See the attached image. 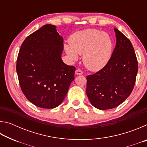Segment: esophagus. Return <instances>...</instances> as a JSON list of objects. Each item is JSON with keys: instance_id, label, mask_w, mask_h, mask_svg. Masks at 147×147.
Segmentation results:
<instances>
[{"instance_id": "obj_1", "label": "esophagus", "mask_w": 147, "mask_h": 147, "mask_svg": "<svg viewBox=\"0 0 147 147\" xmlns=\"http://www.w3.org/2000/svg\"><path fill=\"white\" fill-rule=\"evenodd\" d=\"M75 73L77 75H80V74H83V72L81 70V69H76V71H75Z\"/></svg>"}]
</instances>
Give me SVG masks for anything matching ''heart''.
Listing matches in <instances>:
<instances>
[{
	"mask_svg": "<svg viewBox=\"0 0 147 147\" xmlns=\"http://www.w3.org/2000/svg\"><path fill=\"white\" fill-rule=\"evenodd\" d=\"M112 48L109 35L94 28L75 32L69 39V44L64 45L66 53L74 61L78 59V54H82L84 65L91 71L100 70L108 63Z\"/></svg>",
	"mask_w": 147,
	"mask_h": 147,
	"instance_id": "b5f03b06",
	"label": "heart"
}]
</instances>
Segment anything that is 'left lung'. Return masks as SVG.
<instances>
[{
	"label": "left lung",
	"mask_w": 147,
	"mask_h": 147,
	"mask_svg": "<svg viewBox=\"0 0 147 147\" xmlns=\"http://www.w3.org/2000/svg\"><path fill=\"white\" fill-rule=\"evenodd\" d=\"M117 43L109 61L96 73L86 76V93L91 104L105 110L120 105L135 86L138 63L130 41L114 28Z\"/></svg>",
	"instance_id": "left-lung-1"
}]
</instances>
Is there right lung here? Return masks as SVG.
Masks as SVG:
<instances>
[{
  "label": "right lung",
  "instance_id": "add662e5",
  "mask_svg": "<svg viewBox=\"0 0 147 147\" xmlns=\"http://www.w3.org/2000/svg\"><path fill=\"white\" fill-rule=\"evenodd\" d=\"M63 39L56 26L45 24L24 39L17 56L19 85L26 98L39 108L59 106L74 79L76 67L61 58Z\"/></svg>",
  "mask_w": 147,
  "mask_h": 147
}]
</instances>
